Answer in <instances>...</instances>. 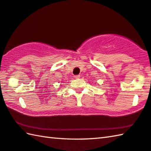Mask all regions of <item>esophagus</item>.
Returning a JSON list of instances; mask_svg holds the SVG:
<instances>
[{
    "instance_id": "obj_1",
    "label": "esophagus",
    "mask_w": 151,
    "mask_h": 151,
    "mask_svg": "<svg viewBox=\"0 0 151 151\" xmlns=\"http://www.w3.org/2000/svg\"><path fill=\"white\" fill-rule=\"evenodd\" d=\"M81 77V76L79 75H75V78H76V79H78V78H79Z\"/></svg>"
}]
</instances>
